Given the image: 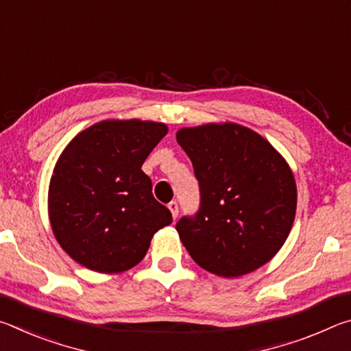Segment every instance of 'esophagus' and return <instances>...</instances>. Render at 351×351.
I'll return each mask as SVG.
<instances>
[{"mask_svg": "<svg viewBox=\"0 0 351 351\" xmlns=\"http://www.w3.org/2000/svg\"><path fill=\"white\" fill-rule=\"evenodd\" d=\"M169 209H170V212H171V217L176 218V217H178V212H180V207H178L176 201H170V203H169Z\"/></svg>", "mask_w": 351, "mask_h": 351, "instance_id": "1", "label": "esophagus"}]
</instances>
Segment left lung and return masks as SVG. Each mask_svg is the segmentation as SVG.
<instances>
[{"instance_id":"obj_1","label":"left lung","mask_w":351,"mask_h":351,"mask_svg":"<svg viewBox=\"0 0 351 351\" xmlns=\"http://www.w3.org/2000/svg\"><path fill=\"white\" fill-rule=\"evenodd\" d=\"M199 184V209L176 223L182 245L201 268L223 277L258 269L293 228L295 181L268 141L237 123L181 128Z\"/></svg>"}]
</instances>
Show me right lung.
I'll return each instance as SVG.
<instances>
[{
	"mask_svg": "<svg viewBox=\"0 0 351 351\" xmlns=\"http://www.w3.org/2000/svg\"><path fill=\"white\" fill-rule=\"evenodd\" d=\"M167 134L159 122L104 121L75 136L56 164L49 219L57 241L88 269L112 274L145 257L171 213L141 170Z\"/></svg>",
	"mask_w": 351,
	"mask_h": 351,
	"instance_id": "obj_1",
	"label": "right lung"
}]
</instances>
